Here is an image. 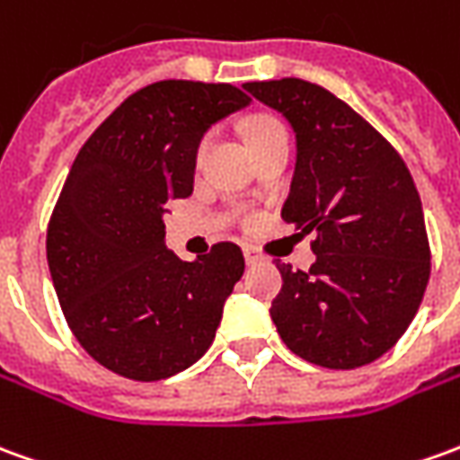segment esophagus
I'll list each match as a JSON object with an SVG mask.
<instances>
[{
    "label": "esophagus",
    "instance_id": "esophagus-1",
    "mask_svg": "<svg viewBox=\"0 0 460 460\" xmlns=\"http://www.w3.org/2000/svg\"><path fill=\"white\" fill-rule=\"evenodd\" d=\"M243 259H246V263H259L263 261L266 256L261 253V249H256L252 243H243Z\"/></svg>",
    "mask_w": 460,
    "mask_h": 460
}]
</instances>
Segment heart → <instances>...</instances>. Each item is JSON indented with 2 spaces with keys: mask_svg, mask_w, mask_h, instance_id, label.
I'll return each instance as SVG.
<instances>
[{
  "mask_svg": "<svg viewBox=\"0 0 460 460\" xmlns=\"http://www.w3.org/2000/svg\"><path fill=\"white\" fill-rule=\"evenodd\" d=\"M284 124L274 117H256L252 119V124H249V129H246V137H249V144H256V141L266 137V134H271V131L281 129ZM208 144H211V134H204L197 144V152H194V162L201 164L204 162V156L208 152Z\"/></svg>",
  "mask_w": 460,
  "mask_h": 460,
  "instance_id": "heart-1",
  "label": "heart"
}]
</instances>
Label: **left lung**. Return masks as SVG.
<instances>
[{
    "label": "left lung",
    "instance_id": "left-lung-1",
    "mask_svg": "<svg viewBox=\"0 0 460 460\" xmlns=\"http://www.w3.org/2000/svg\"><path fill=\"white\" fill-rule=\"evenodd\" d=\"M243 89L281 111L296 134V172L281 217L314 234L308 271L276 261L271 301L281 341L308 364L358 368L409 329L431 276L416 184L378 131L329 89L304 79Z\"/></svg>",
    "mask_w": 460,
    "mask_h": 460
}]
</instances>
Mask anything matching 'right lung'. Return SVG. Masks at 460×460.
Segmentation results:
<instances>
[{
  "mask_svg": "<svg viewBox=\"0 0 460 460\" xmlns=\"http://www.w3.org/2000/svg\"><path fill=\"white\" fill-rule=\"evenodd\" d=\"M231 84L166 79L134 92L86 139L47 229L64 319L94 361L162 381L207 353L243 253L221 241L197 261L164 246L169 199L194 189V152L219 119L249 107Z\"/></svg>",
  "mask_w": 460,
  "mask_h": 460,
  "instance_id": "right-lung-1",
  "label": "right lung"
}]
</instances>
